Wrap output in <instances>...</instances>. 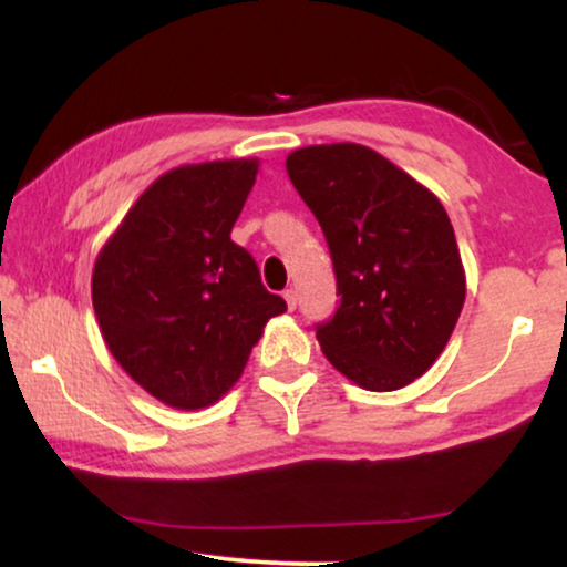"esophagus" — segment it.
Returning a JSON list of instances; mask_svg holds the SVG:
<instances>
[{
  "label": "esophagus",
  "instance_id": "obj_1",
  "mask_svg": "<svg viewBox=\"0 0 567 567\" xmlns=\"http://www.w3.org/2000/svg\"><path fill=\"white\" fill-rule=\"evenodd\" d=\"M284 299H286V307L297 309V301H299L297 289H286V291H284Z\"/></svg>",
  "mask_w": 567,
  "mask_h": 567
}]
</instances>
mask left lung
I'll return each mask as SVG.
<instances>
[{"instance_id": "left-lung-1", "label": "left lung", "mask_w": 567, "mask_h": 567, "mask_svg": "<svg viewBox=\"0 0 567 567\" xmlns=\"http://www.w3.org/2000/svg\"><path fill=\"white\" fill-rule=\"evenodd\" d=\"M286 173L320 221L343 297L317 328L324 359L361 390H402L444 351L467 297L446 208L353 142L293 150Z\"/></svg>"}]
</instances>
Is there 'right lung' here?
Masks as SVG:
<instances>
[{
    "instance_id": "obj_1",
    "label": "right lung",
    "mask_w": 567,
    "mask_h": 567,
    "mask_svg": "<svg viewBox=\"0 0 567 567\" xmlns=\"http://www.w3.org/2000/svg\"><path fill=\"white\" fill-rule=\"evenodd\" d=\"M260 162L214 159L159 175L107 237L92 307L113 359L175 410L214 405L286 301L231 243Z\"/></svg>"
}]
</instances>
